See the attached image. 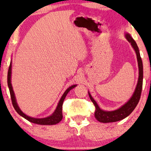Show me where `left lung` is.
<instances>
[{"instance_id":"1","label":"left lung","mask_w":151,"mask_h":151,"mask_svg":"<svg viewBox=\"0 0 151 151\" xmlns=\"http://www.w3.org/2000/svg\"><path fill=\"white\" fill-rule=\"evenodd\" d=\"M125 37L127 40L131 43V46L135 50L137 55L138 68H139V77H138V81L137 86L134 91L133 96L129 99L127 102L124 104L119 107V109L114 111H104L99 107L98 104L92 98L90 92L88 91V96L91 100L93 103L96 107V111H95V117L97 120L102 123H109V122H115L122 119H124L125 117L131 114L133 111L137 106L138 102H139L140 96H141V93L142 89V84H143V65H142V60L141 57H140V53L137 44L135 41L133 40L131 35L128 33H125Z\"/></svg>"}]
</instances>
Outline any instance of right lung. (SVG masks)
Returning a JSON list of instances; mask_svg holds the SVG:
<instances>
[{"label": "right lung", "mask_w": 151, "mask_h": 151, "mask_svg": "<svg viewBox=\"0 0 151 151\" xmlns=\"http://www.w3.org/2000/svg\"><path fill=\"white\" fill-rule=\"evenodd\" d=\"M12 67V61H11L9 67V70H8V73H7V84H8V87H9V89L10 96H11L12 104H13L14 108L16 110V112H17L20 116L24 117V119H27V120L29 121L30 122L37 124L53 125V124H56L59 123L62 120V119H63V112H62V111H63V104L64 100L65 99L68 93H69L72 88L76 87V86H77V84H73V85L69 86V87L65 91V93H64L63 95V96L61 97L60 100L58 104V106L56 107V109H55V111L50 115V116L44 117V118H35V117L28 116V115L24 114V113L20 110L19 106H18L17 102H16V99L15 94H14V92L13 90V87H12V85L11 83Z\"/></svg>", "instance_id": "right-lung-1"}]
</instances>
